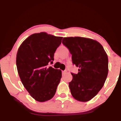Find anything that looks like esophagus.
<instances>
[{"instance_id": "obj_1", "label": "esophagus", "mask_w": 121, "mask_h": 121, "mask_svg": "<svg viewBox=\"0 0 121 121\" xmlns=\"http://www.w3.org/2000/svg\"><path fill=\"white\" fill-rule=\"evenodd\" d=\"M67 73V70H64V71H63L62 72V74L63 75H65Z\"/></svg>"}]
</instances>
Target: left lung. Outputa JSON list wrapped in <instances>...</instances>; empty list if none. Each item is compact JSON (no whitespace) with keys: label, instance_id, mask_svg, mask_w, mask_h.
Returning <instances> with one entry per match:
<instances>
[{"label":"left lung","instance_id":"1","mask_svg":"<svg viewBox=\"0 0 121 121\" xmlns=\"http://www.w3.org/2000/svg\"><path fill=\"white\" fill-rule=\"evenodd\" d=\"M62 43L72 54L73 64L79 67L69 82L71 94L75 100L87 102L103 87L108 72L106 52L97 41L82 37H64Z\"/></svg>","mask_w":121,"mask_h":121}]
</instances>
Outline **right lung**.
<instances>
[{"mask_svg":"<svg viewBox=\"0 0 121 121\" xmlns=\"http://www.w3.org/2000/svg\"><path fill=\"white\" fill-rule=\"evenodd\" d=\"M62 37L36 33L23 41L16 54V67L23 85L32 98L43 102L51 100L62 78L60 69L48 67L62 42Z\"/></svg>","mask_w":121,"mask_h":121,"instance_id":"1","label":"right lung"}]
</instances>
